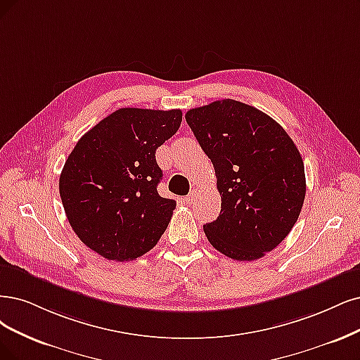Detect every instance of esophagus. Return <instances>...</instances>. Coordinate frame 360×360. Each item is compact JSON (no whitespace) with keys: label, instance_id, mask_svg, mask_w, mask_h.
<instances>
[{"label":"esophagus","instance_id":"obj_1","mask_svg":"<svg viewBox=\"0 0 360 360\" xmlns=\"http://www.w3.org/2000/svg\"><path fill=\"white\" fill-rule=\"evenodd\" d=\"M197 194H198V191L194 188V190H191L190 191V194L185 197V200H187V203H190V205H193L194 202H195V198H197Z\"/></svg>","mask_w":360,"mask_h":360}]
</instances>
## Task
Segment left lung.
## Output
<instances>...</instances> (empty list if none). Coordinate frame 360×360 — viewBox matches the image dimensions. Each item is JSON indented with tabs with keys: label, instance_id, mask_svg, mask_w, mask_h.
<instances>
[{
	"label": "left lung",
	"instance_id": "obj_1",
	"mask_svg": "<svg viewBox=\"0 0 360 360\" xmlns=\"http://www.w3.org/2000/svg\"><path fill=\"white\" fill-rule=\"evenodd\" d=\"M215 167L221 194L217 221L203 225L225 257L255 261L281 245L305 197L302 157L274 120L234 99L215 101L185 114Z\"/></svg>",
	"mask_w": 360,
	"mask_h": 360
}]
</instances>
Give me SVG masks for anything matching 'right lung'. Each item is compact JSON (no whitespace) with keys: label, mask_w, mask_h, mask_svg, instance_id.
<instances>
[{"label":"right lung","mask_w":360,"mask_h":360,"mask_svg":"<svg viewBox=\"0 0 360 360\" xmlns=\"http://www.w3.org/2000/svg\"><path fill=\"white\" fill-rule=\"evenodd\" d=\"M181 110L120 108L79 138L65 162L59 193L74 233L112 261L153 249L176 202L157 193L155 150L178 131Z\"/></svg>","instance_id":"right-lung-1"}]
</instances>
